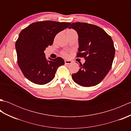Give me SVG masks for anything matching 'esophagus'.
<instances>
[{"label":"esophagus","instance_id":"esophagus-1","mask_svg":"<svg viewBox=\"0 0 131 131\" xmlns=\"http://www.w3.org/2000/svg\"><path fill=\"white\" fill-rule=\"evenodd\" d=\"M72 63V61L71 60H65V63L66 65H69Z\"/></svg>","mask_w":131,"mask_h":131}]
</instances>
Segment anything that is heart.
<instances>
[{"label": "heart", "mask_w": 131, "mask_h": 131, "mask_svg": "<svg viewBox=\"0 0 131 131\" xmlns=\"http://www.w3.org/2000/svg\"><path fill=\"white\" fill-rule=\"evenodd\" d=\"M74 33H77L75 32V30H74L73 29H69L68 30H67V31H66V34L67 35H69V34H74ZM63 56H64L65 57H68V54L67 53H65V52H63L62 53Z\"/></svg>", "instance_id": "obj_1"}]
</instances>
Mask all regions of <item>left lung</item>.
<instances>
[{
    "label": "left lung",
    "instance_id": "left-lung-1",
    "mask_svg": "<svg viewBox=\"0 0 131 131\" xmlns=\"http://www.w3.org/2000/svg\"><path fill=\"white\" fill-rule=\"evenodd\" d=\"M78 35L79 48L77 57H84L85 62L80 64L79 70L72 74V78L83 87L99 84L112 68L115 48L112 38L105 30L94 25L85 23H72Z\"/></svg>",
    "mask_w": 131,
    "mask_h": 131
}]
</instances>
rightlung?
<instances>
[{
    "label": "right lung",
    "mask_w": 131,
    "mask_h": 131,
    "mask_svg": "<svg viewBox=\"0 0 131 131\" xmlns=\"http://www.w3.org/2000/svg\"><path fill=\"white\" fill-rule=\"evenodd\" d=\"M70 23L38 21L19 33L16 42L18 66L24 75L37 84H45L54 78L58 68L64 65L61 57L47 60L44 50L52 46L55 36L68 28Z\"/></svg>",
    "instance_id": "obj_1"
}]
</instances>
